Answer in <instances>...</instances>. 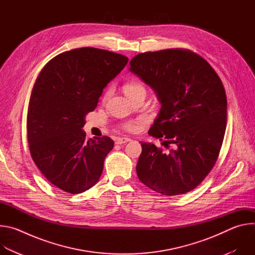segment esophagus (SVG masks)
<instances>
[{
	"label": "esophagus",
	"instance_id": "obj_1",
	"mask_svg": "<svg viewBox=\"0 0 255 255\" xmlns=\"http://www.w3.org/2000/svg\"><path fill=\"white\" fill-rule=\"evenodd\" d=\"M129 141H131V139L128 138V137H123V138L118 137V138H116L115 143H116V144H124V143H127V142H129Z\"/></svg>",
	"mask_w": 255,
	"mask_h": 255
}]
</instances>
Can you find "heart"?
<instances>
[{
    "label": "heart",
    "mask_w": 255,
    "mask_h": 255,
    "mask_svg": "<svg viewBox=\"0 0 255 255\" xmlns=\"http://www.w3.org/2000/svg\"><path fill=\"white\" fill-rule=\"evenodd\" d=\"M142 90H145L144 86L139 84V83H130V84H127L125 87H124V92L125 94L128 96V97H131L132 95H134L135 93L139 92V91H142ZM112 94V88H108L105 92V95H104V99H107L109 96H110ZM146 118L145 117H141V118H138L136 120H129V121H126L124 122L121 127L122 129L126 130V131H129V132H136L140 129L141 125L146 123Z\"/></svg>",
    "instance_id": "1"
}]
</instances>
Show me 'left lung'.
<instances>
[{"mask_svg":"<svg viewBox=\"0 0 255 255\" xmlns=\"http://www.w3.org/2000/svg\"><path fill=\"white\" fill-rule=\"evenodd\" d=\"M130 71L157 94L161 109L148 131L173 148L162 152L142 143L136 171L149 189L176 196L197 188L214 167L227 123V98L214 68L201 55L181 48L144 52Z\"/></svg>","mask_w":255,"mask_h":255,"instance_id":"8db88e82","label":"left lung"}]
</instances>
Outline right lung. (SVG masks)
<instances>
[{
	"label": "right lung",
	"instance_id": "right-lung-1",
	"mask_svg": "<svg viewBox=\"0 0 255 255\" xmlns=\"http://www.w3.org/2000/svg\"><path fill=\"white\" fill-rule=\"evenodd\" d=\"M122 54L94 47L62 52L41 69L27 113L31 157L48 181L69 193H83L99 180L108 136L86 140L85 117L94 111L104 88L125 67Z\"/></svg>",
	"mask_w": 255,
	"mask_h": 255
}]
</instances>
